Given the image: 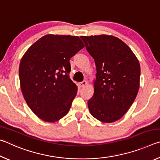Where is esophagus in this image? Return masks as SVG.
I'll use <instances>...</instances> for the list:
<instances>
[{"label": "esophagus", "mask_w": 160, "mask_h": 160, "mask_svg": "<svg viewBox=\"0 0 160 160\" xmlns=\"http://www.w3.org/2000/svg\"><path fill=\"white\" fill-rule=\"evenodd\" d=\"M87 84H88L87 81L84 80V81H82V82H81L79 83V85L81 87V88H84V87H85L87 85Z\"/></svg>", "instance_id": "esophagus-1"}]
</instances>
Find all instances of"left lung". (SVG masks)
I'll return each mask as SVG.
<instances>
[{
    "instance_id": "1",
    "label": "left lung",
    "mask_w": 160,
    "mask_h": 160,
    "mask_svg": "<svg viewBox=\"0 0 160 160\" xmlns=\"http://www.w3.org/2000/svg\"><path fill=\"white\" fill-rule=\"evenodd\" d=\"M96 65L94 94L88 100L92 116L103 123L122 118L140 87L138 59L122 40L112 35L81 36Z\"/></svg>"
}]
</instances>
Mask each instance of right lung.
Returning <instances> with one entry per match:
<instances>
[{"mask_svg":"<svg viewBox=\"0 0 160 160\" xmlns=\"http://www.w3.org/2000/svg\"><path fill=\"white\" fill-rule=\"evenodd\" d=\"M84 47L79 37L47 34L22 58V92L28 107L44 121L56 122L68 113L78 91L70 78L69 61Z\"/></svg>","mask_w":160,"mask_h":160,"instance_id":"add662e5","label":"right lung"}]
</instances>
